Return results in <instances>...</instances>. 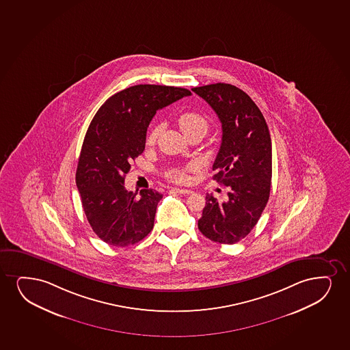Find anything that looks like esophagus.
Listing matches in <instances>:
<instances>
[{"label": "esophagus", "mask_w": 350, "mask_h": 350, "mask_svg": "<svg viewBox=\"0 0 350 350\" xmlns=\"http://www.w3.org/2000/svg\"><path fill=\"white\" fill-rule=\"evenodd\" d=\"M172 191H176L178 194L182 195H189L193 193V191H191V189H180V188H173Z\"/></svg>", "instance_id": "34e87169"}]
</instances>
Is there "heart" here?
Here are the masks:
<instances>
[{
	"label": "heart",
	"mask_w": 350,
	"mask_h": 350,
	"mask_svg": "<svg viewBox=\"0 0 350 350\" xmlns=\"http://www.w3.org/2000/svg\"><path fill=\"white\" fill-rule=\"evenodd\" d=\"M176 123L182 133L187 138L195 137V136L202 138L207 133L209 129V122L207 117L202 115V113H200V112H196V111L182 112L181 115L177 117ZM159 129L157 128L150 130V133H148V136H146V144L148 146L155 144L156 139L159 137ZM193 170H194V167H191V165H188L185 168H173L165 173V176L168 177L170 181L186 185V183L191 181L189 173Z\"/></svg>",
	"instance_id": "b5f03b06"
}]
</instances>
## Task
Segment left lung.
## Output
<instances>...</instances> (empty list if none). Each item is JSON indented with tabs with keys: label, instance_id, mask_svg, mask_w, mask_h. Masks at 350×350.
<instances>
[{
	"label": "left lung",
	"instance_id": "1",
	"mask_svg": "<svg viewBox=\"0 0 350 350\" xmlns=\"http://www.w3.org/2000/svg\"><path fill=\"white\" fill-rule=\"evenodd\" d=\"M191 91L208 103L221 122V146L213 164V178L230 188L225 202L206 195L198 227L212 241L232 245L257 225L270 198V131L259 107L237 86L217 83Z\"/></svg>",
	"mask_w": 350,
	"mask_h": 350
}]
</instances>
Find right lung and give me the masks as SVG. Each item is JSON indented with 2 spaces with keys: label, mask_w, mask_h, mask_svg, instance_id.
<instances>
[{
  "label": "right lung",
  "mask_w": 350,
  "mask_h": 350,
  "mask_svg": "<svg viewBox=\"0 0 350 350\" xmlns=\"http://www.w3.org/2000/svg\"><path fill=\"white\" fill-rule=\"evenodd\" d=\"M189 90L135 85L111 96L93 117L85 135L75 182L93 232L104 243L125 247L141 241L154 227L163 195L152 189H125L131 162L146 148V130L156 111Z\"/></svg>",
  "instance_id": "right-lung-1"
}]
</instances>
